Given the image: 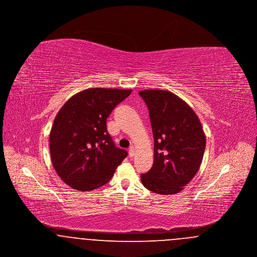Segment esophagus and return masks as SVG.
I'll return each instance as SVG.
<instances>
[{
	"mask_svg": "<svg viewBox=\"0 0 257 257\" xmlns=\"http://www.w3.org/2000/svg\"><path fill=\"white\" fill-rule=\"evenodd\" d=\"M129 156L130 157H134L135 156V147H131L129 148Z\"/></svg>",
	"mask_w": 257,
	"mask_h": 257,
	"instance_id": "obj_1",
	"label": "esophagus"
}]
</instances>
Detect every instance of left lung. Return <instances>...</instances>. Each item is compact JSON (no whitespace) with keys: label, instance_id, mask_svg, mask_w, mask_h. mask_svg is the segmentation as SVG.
<instances>
[{"label":"left lung","instance_id":"left-lung-1","mask_svg":"<svg viewBox=\"0 0 257 257\" xmlns=\"http://www.w3.org/2000/svg\"><path fill=\"white\" fill-rule=\"evenodd\" d=\"M147 104L154 137V162L141 174L151 192L172 195L183 190L199 170L206 139L195 111L167 90L139 92Z\"/></svg>","mask_w":257,"mask_h":257}]
</instances>
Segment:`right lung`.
<instances>
[{"instance_id": "1", "label": "right lung", "mask_w": 257, "mask_h": 257, "mask_svg": "<svg viewBox=\"0 0 257 257\" xmlns=\"http://www.w3.org/2000/svg\"><path fill=\"white\" fill-rule=\"evenodd\" d=\"M131 89L89 88L70 98L50 133L52 164L64 183L91 191L108 183L128 152L116 147L107 118Z\"/></svg>"}]
</instances>
